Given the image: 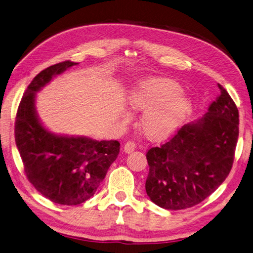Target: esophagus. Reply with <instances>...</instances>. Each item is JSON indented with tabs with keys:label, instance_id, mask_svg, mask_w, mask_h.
I'll use <instances>...</instances> for the list:
<instances>
[{
	"label": "esophagus",
	"instance_id": "1",
	"mask_svg": "<svg viewBox=\"0 0 253 253\" xmlns=\"http://www.w3.org/2000/svg\"><path fill=\"white\" fill-rule=\"evenodd\" d=\"M135 148H136V145H135L133 141H128V143L123 146V151L126 153H131L132 151L135 150Z\"/></svg>",
	"mask_w": 253,
	"mask_h": 253
}]
</instances>
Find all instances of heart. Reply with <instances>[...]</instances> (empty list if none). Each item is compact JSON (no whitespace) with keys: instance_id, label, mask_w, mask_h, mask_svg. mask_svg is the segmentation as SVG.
<instances>
[{"instance_id":"obj_1","label":"heart","mask_w":253,"mask_h":253,"mask_svg":"<svg viewBox=\"0 0 253 253\" xmlns=\"http://www.w3.org/2000/svg\"><path fill=\"white\" fill-rule=\"evenodd\" d=\"M128 104L135 112H144L140 130L153 141L169 137L192 112V102L180 85L169 78L138 80L128 94Z\"/></svg>"}]
</instances>
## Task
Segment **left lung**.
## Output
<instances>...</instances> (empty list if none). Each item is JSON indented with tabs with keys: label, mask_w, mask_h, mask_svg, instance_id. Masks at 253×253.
Returning a JSON list of instances; mask_svg holds the SVG:
<instances>
[{
	"label": "left lung",
	"mask_w": 253,
	"mask_h": 253,
	"mask_svg": "<svg viewBox=\"0 0 253 253\" xmlns=\"http://www.w3.org/2000/svg\"><path fill=\"white\" fill-rule=\"evenodd\" d=\"M220 95L203 118L181 126L168 143L147 152L146 192L156 205L180 211L200 204L230 174L238 139V109Z\"/></svg>",
	"instance_id": "8db88e82"
}]
</instances>
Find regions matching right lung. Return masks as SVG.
<instances>
[{
    "label": "right lung",
    "mask_w": 253,
    "mask_h": 253,
    "mask_svg": "<svg viewBox=\"0 0 253 253\" xmlns=\"http://www.w3.org/2000/svg\"><path fill=\"white\" fill-rule=\"evenodd\" d=\"M76 64L64 61L38 74L24 92L15 121L16 145L29 181L46 199L69 206L82 204L94 195L120 150L118 140L57 135L40 121L36 93Z\"/></svg>",
    "instance_id": "obj_1"
}]
</instances>
